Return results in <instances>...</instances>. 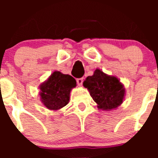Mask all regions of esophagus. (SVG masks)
<instances>
[{
	"label": "esophagus",
	"instance_id": "esophagus-1",
	"mask_svg": "<svg viewBox=\"0 0 158 158\" xmlns=\"http://www.w3.org/2000/svg\"><path fill=\"white\" fill-rule=\"evenodd\" d=\"M76 82H77V85L79 86H81L82 85V82H83V79L82 78H80V79H76Z\"/></svg>",
	"mask_w": 158,
	"mask_h": 158
}]
</instances>
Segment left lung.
<instances>
[{"label": "left lung", "instance_id": "8db88e82", "mask_svg": "<svg viewBox=\"0 0 158 158\" xmlns=\"http://www.w3.org/2000/svg\"><path fill=\"white\" fill-rule=\"evenodd\" d=\"M83 86L88 89L97 108L103 111L118 109L125 100L126 92L123 84L116 76L106 74L100 69L85 79Z\"/></svg>", "mask_w": 158, "mask_h": 158}]
</instances>
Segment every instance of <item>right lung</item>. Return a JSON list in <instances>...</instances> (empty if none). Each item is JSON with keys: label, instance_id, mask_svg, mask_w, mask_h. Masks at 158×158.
Returning a JSON list of instances; mask_svg holds the SVG:
<instances>
[{"label": "right lung", "instance_id": "obj_1", "mask_svg": "<svg viewBox=\"0 0 158 158\" xmlns=\"http://www.w3.org/2000/svg\"><path fill=\"white\" fill-rule=\"evenodd\" d=\"M76 86L74 78L60 71H54L40 85L41 102L47 109L59 111L69 103L70 92Z\"/></svg>", "mask_w": 158, "mask_h": 158}]
</instances>
